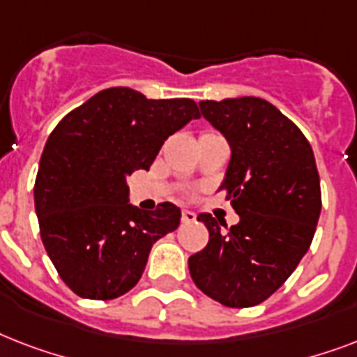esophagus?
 Here are the masks:
<instances>
[{
	"mask_svg": "<svg viewBox=\"0 0 357 357\" xmlns=\"http://www.w3.org/2000/svg\"><path fill=\"white\" fill-rule=\"evenodd\" d=\"M195 213L189 211V209H183V213H181V220H183V222H195Z\"/></svg>",
	"mask_w": 357,
	"mask_h": 357,
	"instance_id": "obj_1",
	"label": "esophagus"
}]
</instances>
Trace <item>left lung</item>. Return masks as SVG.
Here are the masks:
<instances>
[{
    "mask_svg": "<svg viewBox=\"0 0 357 357\" xmlns=\"http://www.w3.org/2000/svg\"><path fill=\"white\" fill-rule=\"evenodd\" d=\"M204 119L231 148L220 189L238 222L224 231L202 213L209 243L189 257L196 287L228 307H250L276 293L310 250L321 217V179L302 131L254 96L200 102Z\"/></svg>",
    "mask_w": 357,
    "mask_h": 357,
    "instance_id": "obj_1",
    "label": "left lung"
}]
</instances>
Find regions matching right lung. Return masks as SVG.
Instances as JSON below:
<instances>
[{"label":"right lung","mask_w":357,"mask_h":357,"mask_svg":"<svg viewBox=\"0 0 357 357\" xmlns=\"http://www.w3.org/2000/svg\"><path fill=\"white\" fill-rule=\"evenodd\" d=\"M200 119L189 98L148 100L113 86L68 113L47 137L35 181L40 237L77 296L113 300L139 283L155 241L179 226L170 202L129 204L128 176L148 170L162 142Z\"/></svg>","instance_id":"1"}]
</instances>
